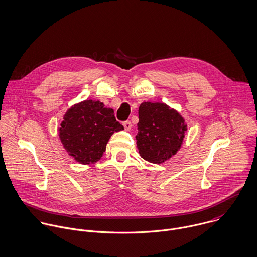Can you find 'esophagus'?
I'll list each match as a JSON object with an SVG mask.
<instances>
[{
	"mask_svg": "<svg viewBox=\"0 0 257 257\" xmlns=\"http://www.w3.org/2000/svg\"><path fill=\"white\" fill-rule=\"evenodd\" d=\"M122 125H123V127H124V130L125 131H131V128H132V122L131 121H128V120H126V121H124L123 123H122Z\"/></svg>",
	"mask_w": 257,
	"mask_h": 257,
	"instance_id": "34e87169",
	"label": "esophagus"
}]
</instances>
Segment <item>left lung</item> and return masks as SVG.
Segmentation results:
<instances>
[{"instance_id": "8db88e82", "label": "left lung", "mask_w": 257, "mask_h": 257, "mask_svg": "<svg viewBox=\"0 0 257 257\" xmlns=\"http://www.w3.org/2000/svg\"><path fill=\"white\" fill-rule=\"evenodd\" d=\"M137 147L140 156L152 164H163L181 149L186 132L185 118L164 102L144 101L139 107Z\"/></svg>"}]
</instances>
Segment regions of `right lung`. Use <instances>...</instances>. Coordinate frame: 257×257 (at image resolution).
<instances>
[{
	"instance_id": "1",
	"label": "right lung",
	"mask_w": 257,
	"mask_h": 257,
	"mask_svg": "<svg viewBox=\"0 0 257 257\" xmlns=\"http://www.w3.org/2000/svg\"><path fill=\"white\" fill-rule=\"evenodd\" d=\"M122 130L112 108L99 100L86 99L67 109L58 136L70 157L81 165H90L101 159L110 137Z\"/></svg>"
}]
</instances>
